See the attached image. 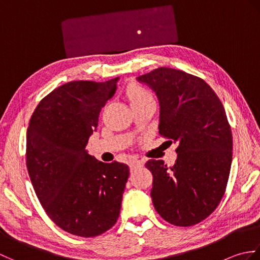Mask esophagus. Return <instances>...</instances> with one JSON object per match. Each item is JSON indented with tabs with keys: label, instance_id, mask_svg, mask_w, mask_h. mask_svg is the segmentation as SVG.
<instances>
[{
	"label": "esophagus",
	"instance_id": "obj_1",
	"mask_svg": "<svg viewBox=\"0 0 260 260\" xmlns=\"http://www.w3.org/2000/svg\"><path fill=\"white\" fill-rule=\"evenodd\" d=\"M141 165H143V162L141 161V159H132V161L129 162L131 170H134L136 168H139V167H141Z\"/></svg>",
	"mask_w": 260,
	"mask_h": 260
}]
</instances>
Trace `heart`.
<instances>
[{"label": "heart", "instance_id": "heart-1", "mask_svg": "<svg viewBox=\"0 0 260 260\" xmlns=\"http://www.w3.org/2000/svg\"><path fill=\"white\" fill-rule=\"evenodd\" d=\"M128 98L131 104L143 103L148 101H154L153 96L148 92L145 88H143L139 85H134L129 88L128 90Z\"/></svg>", "mask_w": 260, "mask_h": 260}]
</instances>
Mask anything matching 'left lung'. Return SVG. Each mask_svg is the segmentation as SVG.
<instances>
[{
  "instance_id": "8db88e82",
  "label": "left lung",
  "mask_w": 260,
  "mask_h": 260,
  "mask_svg": "<svg viewBox=\"0 0 260 260\" xmlns=\"http://www.w3.org/2000/svg\"><path fill=\"white\" fill-rule=\"evenodd\" d=\"M136 79L158 99L159 134L178 144L173 167L145 164L154 208L171 224H197L218 207L228 183L233 134L224 108L206 81L182 70L162 67Z\"/></svg>"
}]
</instances>
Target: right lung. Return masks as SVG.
Instances as JSON below:
<instances>
[{"label": "right lung", "mask_w": 260, "mask_h": 260, "mask_svg": "<svg viewBox=\"0 0 260 260\" xmlns=\"http://www.w3.org/2000/svg\"><path fill=\"white\" fill-rule=\"evenodd\" d=\"M119 77L70 81L39 103L26 131V168L41 206L59 228L96 237L116 223L129 168L88 154L87 143Z\"/></svg>", "instance_id": "1"}]
</instances>
